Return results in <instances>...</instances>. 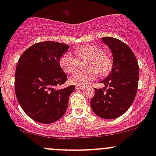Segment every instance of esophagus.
Listing matches in <instances>:
<instances>
[{"mask_svg":"<svg viewBox=\"0 0 156 156\" xmlns=\"http://www.w3.org/2000/svg\"><path fill=\"white\" fill-rule=\"evenodd\" d=\"M84 88H85V87H83V86H79V85L75 86V89H76V90H84Z\"/></svg>","mask_w":156,"mask_h":156,"instance_id":"1","label":"esophagus"}]
</instances>
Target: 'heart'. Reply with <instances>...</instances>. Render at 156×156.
Here are the masks:
<instances>
[{
	"label": "heart",
	"instance_id": "b5f03b06",
	"mask_svg": "<svg viewBox=\"0 0 156 156\" xmlns=\"http://www.w3.org/2000/svg\"><path fill=\"white\" fill-rule=\"evenodd\" d=\"M76 56L70 52L63 53L59 59L60 66L68 73H73L79 66V60L88 59L86 67L87 70L75 72L70 77V82L77 85H86L97 78V75L104 77L111 72L112 69V59L101 47L96 44H88L75 49Z\"/></svg>",
	"mask_w": 156,
	"mask_h": 156
}]
</instances>
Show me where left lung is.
Listing matches in <instances>:
<instances>
[{
  "label": "left lung",
  "mask_w": 156,
  "mask_h": 156,
  "mask_svg": "<svg viewBox=\"0 0 156 156\" xmlns=\"http://www.w3.org/2000/svg\"><path fill=\"white\" fill-rule=\"evenodd\" d=\"M101 39L112 50L113 66L109 75L100 81L105 87L94 88L95 94L90 106L99 117L114 119L125 114L134 100L139 81V66L126 44L111 37Z\"/></svg>",
  "instance_id": "obj_1"
}]
</instances>
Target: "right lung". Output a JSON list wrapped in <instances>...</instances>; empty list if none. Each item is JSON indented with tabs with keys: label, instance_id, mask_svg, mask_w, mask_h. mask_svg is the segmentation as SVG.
<instances>
[{
	"label": "right lung",
	"instance_id": "add662e5",
	"mask_svg": "<svg viewBox=\"0 0 156 156\" xmlns=\"http://www.w3.org/2000/svg\"><path fill=\"white\" fill-rule=\"evenodd\" d=\"M69 48L56 41L36 43L19 59L15 73L16 96L23 111L35 122L53 123L66 111L75 86L61 90L55 87L68 79L59 59Z\"/></svg>",
	"mask_w": 156,
	"mask_h": 156
}]
</instances>
